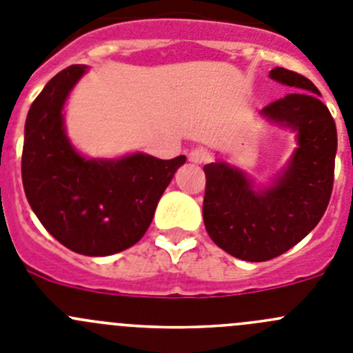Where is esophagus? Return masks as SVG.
I'll use <instances>...</instances> for the list:
<instances>
[{"label":"esophagus","mask_w":353,"mask_h":353,"mask_svg":"<svg viewBox=\"0 0 353 353\" xmlns=\"http://www.w3.org/2000/svg\"><path fill=\"white\" fill-rule=\"evenodd\" d=\"M206 159H208V152L205 148H194L189 152V161L192 164H203Z\"/></svg>","instance_id":"esophagus-1"}]
</instances>
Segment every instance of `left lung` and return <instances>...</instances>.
I'll list each match as a JSON object with an SVG mask.
<instances>
[{
    "label": "left lung",
    "instance_id": "obj_1",
    "mask_svg": "<svg viewBox=\"0 0 353 353\" xmlns=\"http://www.w3.org/2000/svg\"><path fill=\"white\" fill-rule=\"evenodd\" d=\"M270 79L296 90L261 110L271 125L294 132L287 163L264 183L225 161L205 166L206 231L216 247L250 263L282 255L319 224L331 199L338 150L334 119L319 89L285 68L271 70Z\"/></svg>",
    "mask_w": 353,
    "mask_h": 353
}]
</instances>
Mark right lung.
<instances>
[{
    "label": "right lung",
    "mask_w": 353,
    "mask_h": 353,
    "mask_svg": "<svg viewBox=\"0 0 353 353\" xmlns=\"http://www.w3.org/2000/svg\"><path fill=\"white\" fill-rule=\"evenodd\" d=\"M87 71L85 64H75L57 73L29 108L22 183L34 215L59 243L77 254L105 257L141 240L187 157L83 155L68 137L64 106Z\"/></svg>",
    "instance_id": "1"
}]
</instances>
